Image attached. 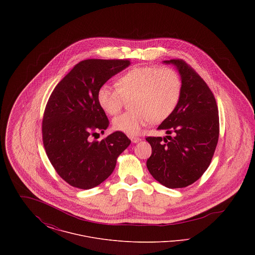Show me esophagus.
Returning <instances> with one entry per match:
<instances>
[{"instance_id":"1","label":"esophagus","mask_w":255,"mask_h":255,"mask_svg":"<svg viewBox=\"0 0 255 255\" xmlns=\"http://www.w3.org/2000/svg\"><path fill=\"white\" fill-rule=\"evenodd\" d=\"M129 137H130V139H131V141H132L133 143H136V142H138V141L141 140V138H139V137H137V136H133V135H130Z\"/></svg>"}]
</instances>
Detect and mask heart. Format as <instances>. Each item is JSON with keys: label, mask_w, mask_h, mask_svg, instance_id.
Wrapping results in <instances>:
<instances>
[{"label": "heart", "mask_w": 255, "mask_h": 255, "mask_svg": "<svg viewBox=\"0 0 255 255\" xmlns=\"http://www.w3.org/2000/svg\"><path fill=\"white\" fill-rule=\"evenodd\" d=\"M182 94L179 74L168 68L158 66L134 67L122 74L117 87L103 84L97 91L100 108L109 115L122 109L125 98L132 97V111L116 117V130L135 135L154 122H162L176 109Z\"/></svg>", "instance_id": "b5f03b06"}]
</instances>
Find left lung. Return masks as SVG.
Here are the masks:
<instances>
[{
	"label": "left lung",
	"mask_w": 255,
	"mask_h": 255,
	"mask_svg": "<svg viewBox=\"0 0 255 255\" xmlns=\"http://www.w3.org/2000/svg\"><path fill=\"white\" fill-rule=\"evenodd\" d=\"M163 62L177 68L182 94L176 109L158 127L167 135L146 137L152 147L146 166L162 185L182 188L199 180L211 162L218 143V108L209 87L187 63Z\"/></svg>",
	"instance_id": "obj_1"
}]
</instances>
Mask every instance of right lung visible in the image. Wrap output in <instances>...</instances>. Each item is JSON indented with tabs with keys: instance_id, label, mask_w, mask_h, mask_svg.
Masks as SVG:
<instances>
[{
	"instance_id": "add662e5",
	"label": "right lung",
	"mask_w": 255,
	"mask_h": 255,
	"mask_svg": "<svg viewBox=\"0 0 255 255\" xmlns=\"http://www.w3.org/2000/svg\"><path fill=\"white\" fill-rule=\"evenodd\" d=\"M130 65L128 59H88L73 67L54 88L44 112L43 143L50 163L66 182L91 189L104 182L131 140L120 131L91 140L109 126L97 91Z\"/></svg>"
}]
</instances>
